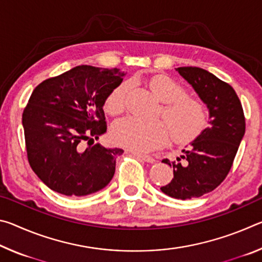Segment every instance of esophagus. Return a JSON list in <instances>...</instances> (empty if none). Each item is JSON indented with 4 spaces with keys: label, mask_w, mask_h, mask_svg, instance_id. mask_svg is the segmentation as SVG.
Listing matches in <instances>:
<instances>
[{
    "label": "esophagus",
    "mask_w": 262,
    "mask_h": 262,
    "mask_svg": "<svg viewBox=\"0 0 262 262\" xmlns=\"http://www.w3.org/2000/svg\"><path fill=\"white\" fill-rule=\"evenodd\" d=\"M134 155L139 157L140 159H142V161H144L147 163H155V158H152L151 156H148V155H142L139 152H134Z\"/></svg>",
    "instance_id": "esophagus-1"
}]
</instances>
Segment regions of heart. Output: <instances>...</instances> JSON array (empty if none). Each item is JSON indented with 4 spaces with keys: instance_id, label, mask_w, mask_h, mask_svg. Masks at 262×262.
I'll use <instances>...</instances> for the list:
<instances>
[{
    "instance_id": "heart-1",
    "label": "heart",
    "mask_w": 262,
    "mask_h": 262,
    "mask_svg": "<svg viewBox=\"0 0 262 262\" xmlns=\"http://www.w3.org/2000/svg\"><path fill=\"white\" fill-rule=\"evenodd\" d=\"M150 86L164 103L162 115L170 127L163 121L144 122L127 117L117 121L111 130L114 143L136 152H148L165 144L172 135L184 143L196 137L207 125V110L200 100L186 97V90L166 75H155ZM129 83L122 82L110 92L105 100V110L110 114H120L126 106Z\"/></svg>"
}]
</instances>
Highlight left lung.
Returning a JSON list of instances; mask_svg holds the SVG:
<instances>
[{"label": "left lung", "mask_w": 262, "mask_h": 262, "mask_svg": "<svg viewBox=\"0 0 262 262\" xmlns=\"http://www.w3.org/2000/svg\"><path fill=\"white\" fill-rule=\"evenodd\" d=\"M177 72L187 81L209 112L206 129L183 149L179 162L163 163L173 167L171 183L161 190L174 199L188 200L214 190L228 176L245 134V117L236 91L215 75L198 67H179Z\"/></svg>", "instance_id": "obj_1"}]
</instances>
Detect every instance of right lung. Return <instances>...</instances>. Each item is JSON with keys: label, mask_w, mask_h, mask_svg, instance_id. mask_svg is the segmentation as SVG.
<instances>
[{"label": "right lung", "mask_w": 262, "mask_h": 262, "mask_svg": "<svg viewBox=\"0 0 262 262\" xmlns=\"http://www.w3.org/2000/svg\"><path fill=\"white\" fill-rule=\"evenodd\" d=\"M118 68L77 66L34 89L23 112L29 163L47 187L84 196L107 186L123 150L94 144L106 133L104 105L125 76Z\"/></svg>", "instance_id": "1"}]
</instances>
